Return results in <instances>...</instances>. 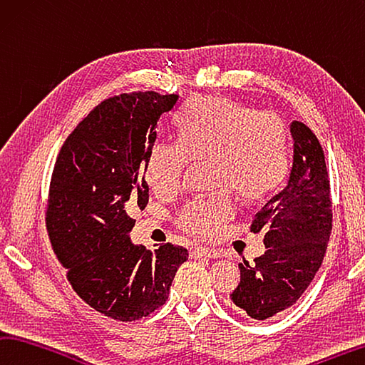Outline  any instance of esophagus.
Instances as JSON below:
<instances>
[{
	"mask_svg": "<svg viewBox=\"0 0 365 365\" xmlns=\"http://www.w3.org/2000/svg\"><path fill=\"white\" fill-rule=\"evenodd\" d=\"M192 257H195V258H220L221 252L213 250V248H207V247H197L192 250Z\"/></svg>",
	"mask_w": 365,
	"mask_h": 365,
	"instance_id": "34e87169",
	"label": "esophagus"
}]
</instances>
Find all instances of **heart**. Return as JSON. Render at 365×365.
Here are the masks:
<instances>
[{
  "label": "heart",
  "mask_w": 365,
  "mask_h": 365,
  "mask_svg": "<svg viewBox=\"0 0 365 365\" xmlns=\"http://www.w3.org/2000/svg\"><path fill=\"white\" fill-rule=\"evenodd\" d=\"M178 140H158L145 160V179L163 197L181 189L190 160H212L213 195L186 203L178 225L200 239L221 234L235 213L227 189L247 200L271 195L289 170V143L284 118L255 110L222 96H195L176 118Z\"/></svg>",
  "instance_id": "heart-1"
}]
</instances>
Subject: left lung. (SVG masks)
Instances as JSON below:
<instances>
[{"label": "left lung", "mask_w": 365, "mask_h": 365, "mask_svg": "<svg viewBox=\"0 0 365 365\" xmlns=\"http://www.w3.org/2000/svg\"><path fill=\"white\" fill-rule=\"evenodd\" d=\"M289 182L255 215L250 231L263 232L266 252L240 263L232 303L264 321L295 304L322 264L331 231L330 181L322 145L302 121L292 123Z\"/></svg>", "instance_id": "8db88e82"}]
</instances>
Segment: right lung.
Masks as SVG:
<instances>
[{"instance_id": "add662e5", "label": "right lung", "mask_w": 365, "mask_h": 365, "mask_svg": "<svg viewBox=\"0 0 365 365\" xmlns=\"http://www.w3.org/2000/svg\"><path fill=\"white\" fill-rule=\"evenodd\" d=\"M176 94L125 93L96 106L61 147L51 175L46 229L83 302L115 321H139L168 299L184 247L133 245V210H144L145 160Z\"/></svg>"}]
</instances>
